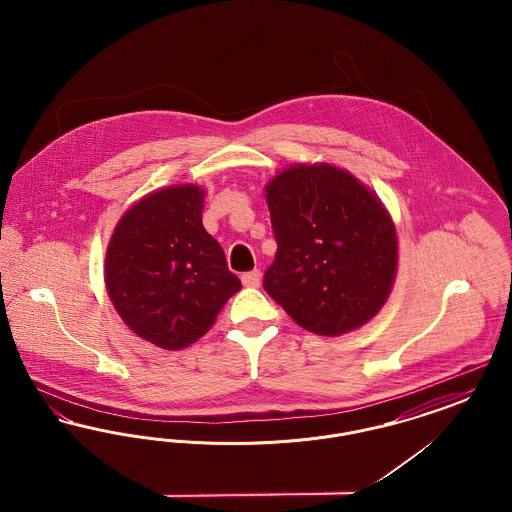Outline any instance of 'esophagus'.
Wrapping results in <instances>:
<instances>
[{
	"instance_id": "esophagus-1",
	"label": "esophagus",
	"mask_w": 512,
	"mask_h": 512,
	"mask_svg": "<svg viewBox=\"0 0 512 512\" xmlns=\"http://www.w3.org/2000/svg\"><path fill=\"white\" fill-rule=\"evenodd\" d=\"M242 282L247 288H259L261 286V270H251V272H245L242 276Z\"/></svg>"
}]
</instances>
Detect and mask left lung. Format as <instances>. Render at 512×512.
Instances as JSON below:
<instances>
[{
	"label": "left lung",
	"instance_id": "left-lung-1",
	"mask_svg": "<svg viewBox=\"0 0 512 512\" xmlns=\"http://www.w3.org/2000/svg\"><path fill=\"white\" fill-rule=\"evenodd\" d=\"M278 251L265 290L305 330L343 336L376 317L397 276L390 211L351 172L297 163L265 186Z\"/></svg>",
	"mask_w": 512,
	"mask_h": 512
}]
</instances>
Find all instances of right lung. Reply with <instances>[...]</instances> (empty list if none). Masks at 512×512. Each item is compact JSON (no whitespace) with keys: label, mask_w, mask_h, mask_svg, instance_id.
Wrapping results in <instances>:
<instances>
[{"label":"right lung","mask_w":512,"mask_h":512,"mask_svg":"<svg viewBox=\"0 0 512 512\" xmlns=\"http://www.w3.org/2000/svg\"><path fill=\"white\" fill-rule=\"evenodd\" d=\"M205 190L178 184L136 201L105 253V288L142 340L178 351L209 332L242 282L201 222Z\"/></svg>","instance_id":"add662e5"}]
</instances>
